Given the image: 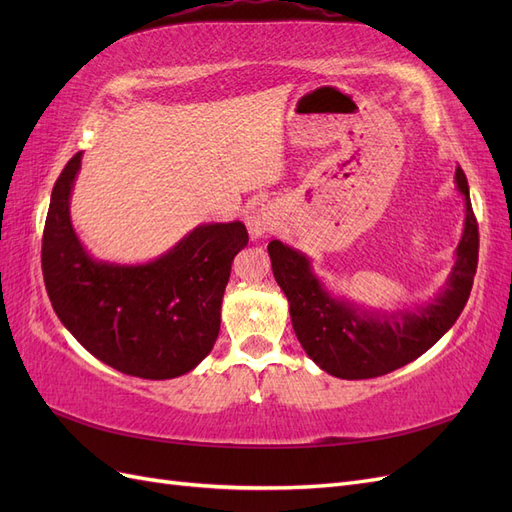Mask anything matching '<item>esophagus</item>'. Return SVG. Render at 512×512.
I'll return each instance as SVG.
<instances>
[{
	"mask_svg": "<svg viewBox=\"0 0 512 512\" xmlns=\"http://www.w3.org/2000/svg\"><path fill=\"white\" fill-rule=\"evenodd\" d=\"M277 226H280V218H277L275 211L267 205H258L250 211V215H247V228H250L254 239L269 235Z\"/></svg>",
	"mask_w": 512,
	"mask_h": 512,
	"instance_id": "1",
	"label": "esophagus"
}]
</instances>
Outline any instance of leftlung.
I'll use <instances>...</instances> for the list:
<instances>
[{
	"label": "left lung",
	"instance_id": "8db88e82",
	"mask_svg": "<svg viewBox=\"0 0 512 512\" xmlns=\"http://www.w3.org/2000/svg\"><path fill=\"white\" fill-rule=\"evenodd\" d=\"M457 190L466 198V226L457 245L455 267L427 305L395 312L335 299L324 290L309 258L282 241L269 243L275 282L290 303L292 329L320 369L342 380L378 378L408 365L453 327L468 303L478 265V224L468 179L455 170Z\"/></svg>",
	"mask_w": 512,
	"mask_h": 512
}]
</instances>
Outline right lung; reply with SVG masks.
I'll return each instance as SVG.
<instances>
[{"mask_svg":"<svg viewBox=\"0 0 512 512\" xmlns=\"http://www.w3.org/2000/svg\"><path fill=\"white\" fill-rule=\"evenodd\" d=\"M79 151L61 170L42 235L51 305L87 352L121 374L168 380L192 371L220 333L235 256L250 241L241 222L203 224L145 265L94 260L70 222Z\"/></svg>","mask_w":512,"mask_h":512,"instance_id":"1","label":"right lung"}]
</instances>
